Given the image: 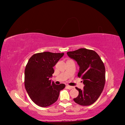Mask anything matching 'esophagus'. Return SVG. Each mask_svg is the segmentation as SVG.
Here are the masks:
<instances>
[{
  "mask_svg": "<svg viewBox=\"0 0 125 125\" xmlns=\"http://www.w3.org/2000/svg\"><path fill=\"white\" fill-rule=\"evenodd\" d=\"M66 87H67V89H70H70H72L73 88V87H72L71 86H70V85H67Z\"/></svg>",
  "mask_w": 125,
  "mask_h": 125,
  "instance_id": "34e87169",
  "label": "esophagus"
}]
</instances>
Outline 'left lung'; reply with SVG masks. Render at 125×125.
<instances>
[{"instance_id": "1", "label": "left lung", "mask_w": 125, "mask_h": 125, "mask_svg": "<svg viewBox=\"0 0 125 125\" xmlns=\"http://www.w3.org/2000/svg\"><path fill=\"white\" fill-rule=\"evenodd\" d=\"M67 54L79 64L77 76L81 77L84 85L82 90L76 87L79 93L73 100L79 105H90L99 97L105 85V70L103 61L95 52L85 48Z\"/></svg>"}]
</instances>
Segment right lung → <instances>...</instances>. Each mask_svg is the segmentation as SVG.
I'll return each instance as SVG.
<instances>
[{
	"label": "right lung",
	"mask_w": 125,
	"mask_h": 125,
	"mask_svg": "<svg viewBox=\"0 0 125 125\" xmlns=\"http://www.w3.org/2000/svg\"><path fill=\"white\" fill-rule=\"evenodd\" d=\"M64 53L45 52L33 54L26 66L25 86L31 99L42 107H46L54 103L59 92L65 85H55L50 78L54 70L53 67Z\"/></svg>",
	"instance_id": "obj_1"
}]
</instances>
